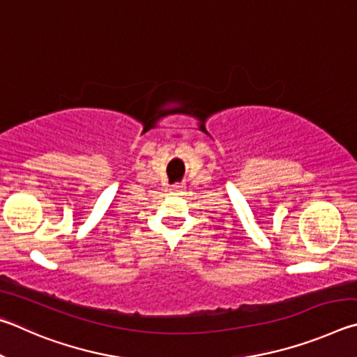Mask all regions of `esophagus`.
<instances>
[{
    "label": "esophagus",
    "instance_id": "1",
    "mask_svg": "<svg viewBox=\"0 0 357 357\" xmlns=\"http://www.w3.org/2000/svg\"><path fill=\"white\" fill-rule=\"evenodd\" d=\"M182 190H183L182 183H175L171 186V192H174V195H177V192H180Z\"/></svg>",
    "mask_w": 357,
    "mask_h": 357
}]
</instances>
